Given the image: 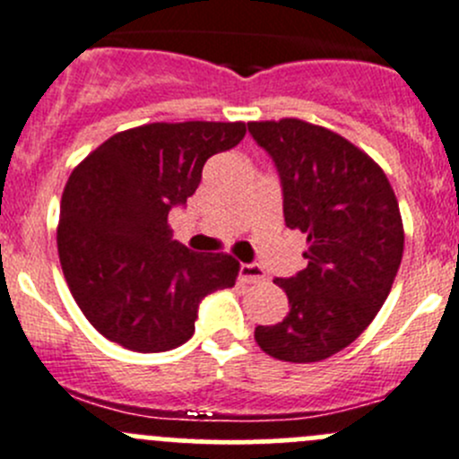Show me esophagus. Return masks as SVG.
Returning <instances> with one entry per match:
<instances>
[{"label": "esophagus", "instance_id": "obj_1", "mask_svg": "<svg viewBox=\"0 0 459 459\" xmlns=\"http://www.w3.org/2000/svg\"><path fill=\"white\" fill-rule=\"evenodd\" d=\"M239 280L248 284H255V282H264L266 273L262 266L257 264H242L239 266Z\"/></svg>", "mask_w": 459, "mask_h": 459}]
</instances>
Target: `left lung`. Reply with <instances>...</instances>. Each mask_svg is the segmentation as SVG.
Returning a JSON list of instances; mask_svg holds the SVG:
<instances>
[{"mask_svg": "<svg viewBox=\"0 0 459 459\" xmlns=\"http://www.w3.org/2000/svg\"><path fill=\"white\" fill-rule=\"evenodd\" d=\"M248 132L278 168L284 221L307 238L305 269L273 280L289 314L257 325L255 342L280 361H323L361 336L393 289L403 255L397 197L379 163L327 127L280 118Z\"/></svg>", "mask_w": 459, "mask_h": 459, "instance_id": "left-lung-1", "label": "left lung"}]
</instances>
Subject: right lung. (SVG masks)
<instances>
[{
    "instance_id": "1",
    "label": "right lung",
    "mask_w": 459,
    "mask_h": 459,
    "mask_svg": "<svg viewBox=\"0 0 459 459\" xmlns=\"http://www.w3.org/2000/svg\"><path fill=\"white\" fill-rule=\"evenodd\" d=\"M247 123H150L109 136L71 172L57 255L84 318L134 352L179 348L199 302L233 287L239 262L170 238L168 212L193 197L212 154L235 148Z\"/></svg>"
}]
</instances>
